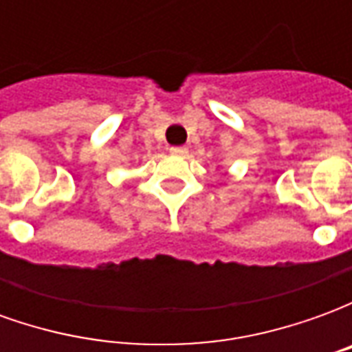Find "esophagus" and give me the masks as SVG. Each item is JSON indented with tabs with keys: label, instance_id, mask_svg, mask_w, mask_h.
Returning <instances> with one entry per match:
<instances>
[{
	"label": "esophagus",
	"instance_id": "esophagus-1",
	"mask_svg": "<svg viewBox=\"0 0 352 352\" xmlns=\"http://www.w3.org/2000/svg\"><path fill=\"white\" fill-rule=\"evenodd\" d=\"M169 153L175 154V156H183V154H186V146H171Z\"/></svg>",
	"mask_w": 352,
	"mask_h": 352
}]
</instances>
